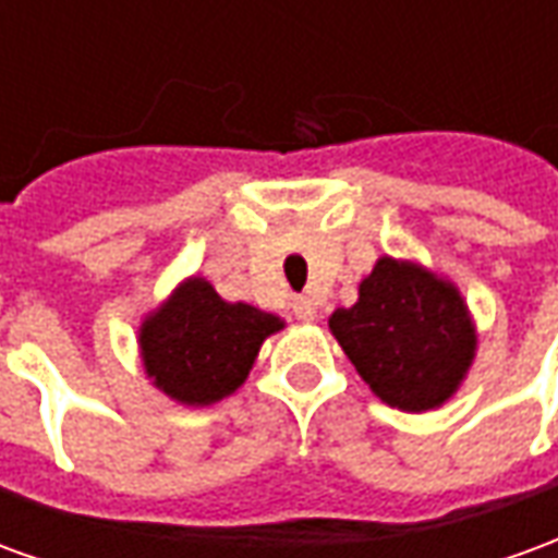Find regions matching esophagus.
Masks as SVG:
<instances>
[{
    "label": "esophagus",
    "instance_id": "obj_1",
    "mask_svg": "<svg viewBox=\"0 0 558 558\" xmlns=\"http://www.w3.org/2000/svg\"><path fill=\"white\" fill-rule=\"evenodd\" d=\"M292 314H295V319H302V323H311L316 316L314 302L304 299V295H295V299H292Z\"/></svg>",
    "mask_w": 558,
    "mask_h": 558
}]
</instances>
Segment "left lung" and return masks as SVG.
I'll return each instance as SVG.
<instances>
[{"instance_id":"left-lung-1","label":"left lung","mask_w":558,"mask_h":558,"mask_svg":"<svg viewBox=\"0 0 558 558\" xmlns=\"http://www.w3.org/2000/svg\"><path fill=\"white\" fill-rule=\"evenodd\" d=\"M328 328L376 398L403 412L439 410L463 386L478 331L454 283L412 259L379 256L359 302Z\"/></svg>"}]
</instances>
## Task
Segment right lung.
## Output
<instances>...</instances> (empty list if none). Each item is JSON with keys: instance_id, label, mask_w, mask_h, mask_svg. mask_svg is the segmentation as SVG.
I'll list each match as a JSON object with an SVG mask.
<instances>
[{"instance_id": "right-lung-1", "label": "right lung", "mask_w": 558, "mask_h": 558, "mask_svg": "<svg viewBox=\"0 0 558 558\" xmlns=\"http://www.w3.org/2000/svg\"><path fill=\"white\" fill-rule=\"evenodd\" d=\"M287 326L247 302H227L206 278H184L140 323L151 386L182 407H211L244 386L259 347Z\"/></svg>"}]
</instances>
